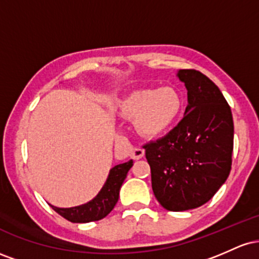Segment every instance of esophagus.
Wrapping results in <instances>:
<instances>
[{"label": "esophagus", "mask_w": 259, "mask_h": 259, "mask_svg": "<svg viewBox=\"0 0 259 259\" xmlns=\"http://www.w3.org/2000/svg\"><path fill=\"white\" fill-rule=\"evenodd\" d=\"M145 156V150L141 147H136L132 151V157L134 159H141Z\"/></svg>", "instance_id": "esophagus-1"}]
</instances>
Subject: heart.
Instances as JSON below:
<instances>
[{
  "instance_id": "1",
  "label": "heart",
  "mask_w": 259,
  "mask_h": 259,
  "mask_svg": "<svg viewBox=\"0 0 259 259\" xmlns=\"http://www.w3.org/2000/svg\"><path fill=\"white\" fill-rule=\"evenodd\" d=\"M184 109V97L174 86L140 89L127 94L119 103V115L134 121L136 132L147 139L165 135Z\"/></svg>"
}]
</instances>
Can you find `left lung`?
<instances>
[{
    "label": "left lung",
    "mask_w": 259,
    "mask_h": 259,
    "mask_svg": "<svg viewBox=\"0 0 259 259\" xmlns=\"http://www.w3.org/2000/svg\"><path fill=\"white\" fill-rule=\"evenodd\" d=\"M177 76L187 90L185 115L164 138L144 148L157 201L183 212L209 201L228 179L234 121L222 91L204 74L180 69Z\"/></svg>",
    "instance_id": "8db88e82"
}]
</instances>
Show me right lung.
<instances>
[{"instance_id":"1","label":"right lung","mask_w":259,"mask_h":259,"mask_svg":"<svg viewBox=\"0 0 259 259\" xmlns=\"http://www.w3.org/2000/svg\"><path fill=\"white\" fill-rule=\"evenodd\" d=\"M132 167L133 159L121 163V164L114 165L109 170L108 178H107L105 185L100 190L99 194L95 196L91 201L86 202L84 204L70 208H59L51 204V207L59 215L72 223H90L100 221V219L108 215L117 204L120 187L125 180L127 171Z\"/></svg>"}]
</instances>
